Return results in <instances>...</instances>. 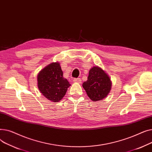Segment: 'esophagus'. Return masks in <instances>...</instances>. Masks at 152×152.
I'll return each instance as SVG.
<instances>
[{
	"mask_svg": "<svg viewBox=\"0 0 152 152\" xmlns=\"http://www.w3.org/2000/svg\"><path fill=\"white\" fill-rule=\"evenodd\" d=\"M73 81H74L75 83H81V80L80 78H75V79H73Z\"/></svg>",
	"mask_w": 152,
	"mask_h": 152,
	"instance_id": "obj_1",
	"label": "esophagus"
}]
</instances>
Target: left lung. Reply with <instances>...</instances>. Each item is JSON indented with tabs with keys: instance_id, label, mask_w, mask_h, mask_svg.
Masks as SVG:
<instances>
[{
	"instance_id": "obj_1",
	"label": "left lung",
	"mask_w": 152,
	"mask_h": 152,
	"mask_svg": "<svg viewBox=\"0 0 152 152\" xmlns=\"http://www.w3.org/2000/svg\"><path fill=\"white\" fill-rule=\"evenodd\" d=\"M83 87L89 97L95 102L107 97L111 90V83L104 71L94 66L90 69L87 80L83 83Z\"/></svg>"
}]
</instances>
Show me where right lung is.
Wrapping results in <instances>:
<instances>
[{"mask_svg":"<svg viewBox=\"0 0 152 152\" xmlns=\"http://www.w3.org/2000/svg\"><path fill=\"white\" fill-rule=\"evenodd\" d=\"M38 88L47 99L58 102L65 96L70 86L58 62L52 63L40 71L37 76Z\"/></svg>","mask_w":152,"mask_h":152,"instance_id":"1","label":"right lung"}]
</instances>
